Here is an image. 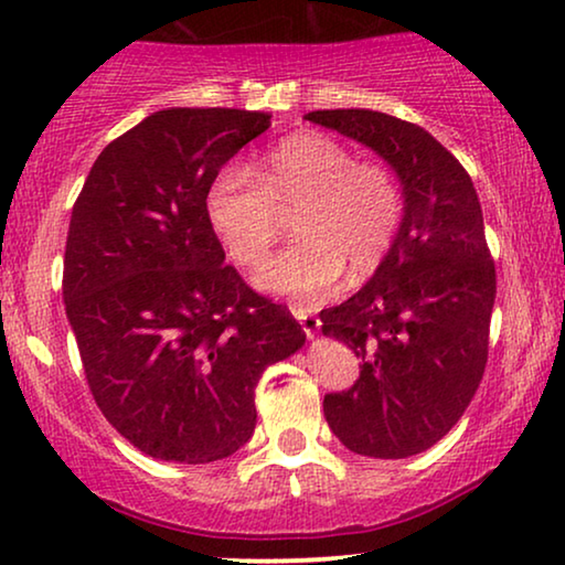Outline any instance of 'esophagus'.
<instances>
[{
	"mask_svg": "<svg viewBox=\"0 0 565 565\" xmlns=\"http://www.w3.org/2000/svg\"><path fill=\"white\" fill-rule=\"evenodd\" d=\"M291 315L297 317L299 324H301V330L307 332V338H315L317 335V330H320V317H317L315 312H309V309H305V307H297V305L291 307Z\"/></svg>",
	"mask_w": 565,
	"mask_h": 565,
	"instance_id": "1",
	"label": "esophagus"
}]
</instances>
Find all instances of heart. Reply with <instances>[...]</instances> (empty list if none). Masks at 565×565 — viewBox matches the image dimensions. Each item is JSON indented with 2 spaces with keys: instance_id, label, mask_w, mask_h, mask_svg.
<instances>
[{
  "instance_id": "heart-1",
  "label": "heart",
  "mask_w": 565,
  "mask_h": 565,
  "mask_svg": "<svg viewBox=\"0 0 565 565\" xmlns=\"http://www.w3.org/2000/svg\"><path fill=\"white\" fill-rule=\"evenodd\" d=\"M402 181L379 161H359L343 142L320 132L291 135L268 150L256 173L222 169L206 192V217L241 268L264 266L294 214L291 243L258 274L268 291L315 299L340 281L376 274L399 237Z\"/></svg>"
}]
</instances>
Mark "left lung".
I'll return each instance as SVG.
<instances>
[{
    "label": "left lung",
    "instance_id": "left-lung-1",
    "mask_svg": "<svg viewBox=\"0 0 565 565\" xmlns=\"http://www.w3.org/2000/svg\"><path fill=\"white\" fill-rule=\"evenodd\" d=\"M384 156L404 184V222L373 279L320 315L322 335L363 361L353 388L324 396V419L348 450L417 456L450 433L483 379L497 268L473 181L430 132L373 109H317Z\"/></svg>",
    "mask_w": 565,
    "mask_h": 565
}]
</instances>
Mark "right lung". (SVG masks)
<instances>
[{
    "label": "right lung",
    "instance_id": "add662e5",
    "mask_svg": "<svg viewBox=\"0 0 565 565\" xmlns=\"http://www.w3.org/2000/svg\"><path fill=\"white\" fill-rule=\"evenodd\" d=\"M268 113L171 107L109 142L76 196L63 301L107 423L173 463L233 456L256 430V386L305 345L253 291L206 217V192Z\"/></svg>",
    "mask_w": 565,
    "mask_h": 565
}]
</instances>
